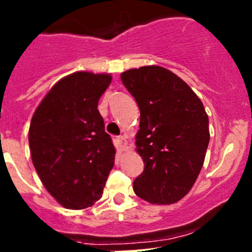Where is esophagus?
Segmentation results:
<instances>
[{
	"instance_id": "esophagus-1",
	"label": "esophagus",
	"mask_w": 252,
	"mask_h": 252,
	"mask_svg": "<svg viewBox=\"0 0 252 252\" xmlns=\"http://www.w3.org/2000/svg\"><path fill=\"white\" fill-rule=\"evenodd\" d=\"M118 142H119V146L122 147V150H126L128 147V140L124 135L118 136Z\"/></svg>"
}]
</instances>
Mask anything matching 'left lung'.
Segmentation results:
<instances>
[{
    "label": "left lung",
    "mask_w": 252,
    "mask_h": 252,
    "mask_svg": "<svg viewBox=\"0 0 252 252\" xmlns=\"http://www.w3.org/2000/svg\"><path fill=\"white\" fill-rule=\"evenodd\" d=\"M140 108L136 152L145 163L134 192L150 204L172 205L191 190L210 141L208 116L183 79L159 65L121 74Z\"/></svg>",
    "instance_id": "8db88e82"
}]
</instances>
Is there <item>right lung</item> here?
<instances>
[{
	"instance_id": "right-lung-1",
	"label": "right lung",
	"mask_w": 252,
	"mask_h": 252,
	"mask_svg": "<svg viewBox=\"0 0 252 252\" xmlns=\"http://www.w3.org/2000/svg\"><path fill=\"white\" fill-rule=\"evenodd\" d=\"M108 73L75 72L58 80L32 114L29 146L40 180L61 206L91 207L102 196L116 149L98 100Z\"/></svg>"
}]
</instances>
